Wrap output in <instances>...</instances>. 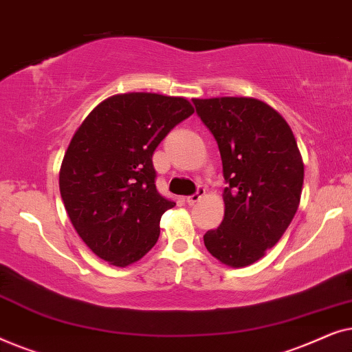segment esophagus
<instances>
[{
    "label": "esophagus",
    "mask_w": 352,
    "mask_h": 352,
    "mask_svg": "<svg viewBox=\"0 0 352 352\" xmlns=\"http://www.w3.org/2000/svg\"><path fill=\"white\" fill-rule=\"evenodd\" d=\"M204 195H205V189H204V187H199V190H197L194 195L187 197L186 201H187V204H189V205H194V204H197V201H200V199H201V197H204Z\"/></svg>",
    "instance_id": "1"
}]
</instances>
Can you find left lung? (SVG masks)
Wrapping results in <instances>:
<instances>
[{"label":"left lung","instance_id":"left-lung-1","mask_svg":"<svg viewBox=\"0 0 352 352\" xmlns=\"http://www.w3.org/2000/svg\"><path fill=\"white\" fill-rule=\"evenodd\" d=\"M218 142L224 219L204 235L219 263L245 267L272 248L300 205L305 163L285 118L256 98L192 99Z\"/></svg>","mask_w":352,"mask_h":352}]
</instances>
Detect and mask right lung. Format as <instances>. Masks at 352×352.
I'll list each match as a JSON object with an SVG mask.
<instances>
[{
  "instance_id": "add662e5",
  "label": "right lung",
  "mask_w": 352,
  "mask_h": 352,
  "mask_svg": "<svg viewBox=\"0 0 352 352\" xmlns=\"http://www.w3.org/2000/svg\"><path fill=\"white\" fill-rule=\"evenodd\" d=\"M192 113V104L179 96L115 94L76 129L59 189L72 224L96 256L126 267L157 243L162 214L176 204L158 194L152 155Z\"/></svg>"
}]
</instances>
